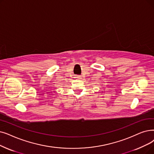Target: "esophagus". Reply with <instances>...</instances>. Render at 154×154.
<instances>
[{"label": "esophagus", "mask_w": 154, "mask_h": 154, "mask_svg": "<svg viewBox=\"0 0 154 154\" xmlns=\"http://www.w3.org/2000/svg\"><path fill=\"white\" fill-rule=\"evenodd\" d=\"M75 78H77L78 79H82V76L81 75H76Z\"/></svg>", "instance_id": "esophagus-1"}]
</instances>
